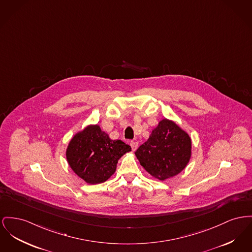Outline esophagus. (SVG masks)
I'll use <instances>...</instances> for the list:
<instances>
[{"instance_id": "esophagus-1", "label": "esophagus", "mask_w": 252, "mask_h": 252, "mask_svg": "<svg viewBox=\"0 0 252 252\" xmlns=\"http://www.w3.org/2000/svg\"><path fill=\"white\" fill-rule=\"evenodd\" d=\"M130 146H131V148H132V150L135 151L137 148H138V143L137 142H135V141H131L130 142Z\"/></svg>"}]
</instances>
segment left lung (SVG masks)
Masks as SVG:
<instances>
[{"label":"left lung","mask_w":252,"mask_h":252,"mask_svg":"<svg viewBox=\"0 0 252 252\" xmlns=\"http://www.w3.org/2000/svg\"><path fill=\"white\" fill-rule=\"evenodd\" d=\"M141 165L160 181L176 176L191 157V139L173 121L163 119L136 150Z\"/></svg>","instance_id":"8db88e82"}]
</instances>
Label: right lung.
Segmentation results:
<instances>
[{
	"label": "right lung",
	"instance_id": "right-lung-1",
	"mask_svg": "<svg viewBox=\"0 0 252 252\" xmlns=\"http://www.w3.org/2000/svg\"><path fill=\"white\" fill-rule=\"evenodd\" d=\"M131 148L121 140H111L98 125L88 126L75 134L66 148V160L81 179L91 185L111 177L118 160Z\"/></svg>",
	"mask_w": 252,
	"mask_h": 252
}]
</instances>
